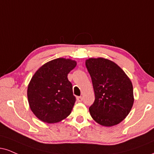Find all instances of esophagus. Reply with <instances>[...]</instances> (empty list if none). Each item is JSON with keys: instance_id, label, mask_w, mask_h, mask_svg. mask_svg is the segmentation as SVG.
I'll return each instance as SVG.
<instances>
[{"instance_id": "esophagus-1", "label": "esophagus", "mask_w": 154, "mask_h": 154, "mask_svg": "<svg viewBox=\"0 0 154 154\" xmlns=\"http://www.w3.org/2000/svg\"><path fill=\"white\" fill-rule=\"evenodd\" d=\"M77 100L78 102H82V97H77Z\"/></svg>"}]
</instances>
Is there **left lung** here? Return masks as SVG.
<instances>
[{
  "instance_id": "1",
  "label": "left lung",
  "mask_w": 154,
  "mask_h": 154,
  "mask_svg": "<svg viewBox=\"0 0 154 154\" xmlns=\"http://www.w3.org/2000/svg\"><path fill=\"white\" fill-rule=\"evenodd\" d=\"M85 65L95 96L89 108L90 116L103 126L118 125L129 114L134 102L130 78L117 64L103 57L86 59Z\"/></svg>"
}]
</instances>
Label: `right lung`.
Here are the masks:
<instances>
[{
    "label": "right lung",
    "instance_id": "obj_1",
    "mask_svg": "<svg viewBox=\"0 0 154 154\" xmlns=\"http://www.w3.org/2000/svg\"><path fill=\"white\" fill-rule=\"evenodd\" d=\"M77 62L57 58L43 64L31 77L27 97L33 113L42 122L58 123L71 113L76 98L67 75Z\"/></svg>",
    "mask_w": 154,
    "mask_h": 154
}]
</instances>
